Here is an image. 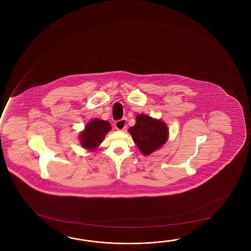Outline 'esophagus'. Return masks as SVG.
<instances>
[{
  "mask_svg": "<svg viewBox=\"0 0 251 251\" xmlns=\"http://www.w3.org/2000/svg\"><path fill=\"white\" fill-rule=\"evenodd\" d=\"M115 126L116 129H118L120 131H124V130L126 129V127H127V125H126V121L124 119L118 121V122H116V123H115Z\"/></svg>",
  "mask_w": 251,
  "mask_h": 251,
  "instance_id": "esophagus-1",
  "label": "esophagus"
}]
</instances>
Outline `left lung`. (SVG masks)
<instances>
[{
	"label": "left lung",
	"mask_w": 251,
	"mask_h": 251,
	"mask_svg": "<svg viewBox=\"0 0 251 251\" xmlns=\"http://www.w3.org/2000/svg\"><path fill=\"white\" fill-rule=\"evenodd\" d=\"M128 132L145 156L162 148L169 138L168 127L165 122L144 114L136 115V124L128 128Z\"/></svg>",
	"instance_id": "1"
}]
</instances>
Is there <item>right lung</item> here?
Listing matches in <instances>:
<instances>
[{
  "instance_id": "right-lung-1",
  "label": "right lung",
  "mask_w": 251,
  "mask_h": 251,
  "mask_svg": "<svg viewBox=\"0 0 251 251\" xmlns=\"http://www.w3.org/2000/svg\"><path fill=\"white\" fill-rule=\"evenodd\" d=\"M111 129V124L107 121L97 118L91 120L79 133V144L82 148L89 151H95Z\"/></svg>"
}]
</instances>
